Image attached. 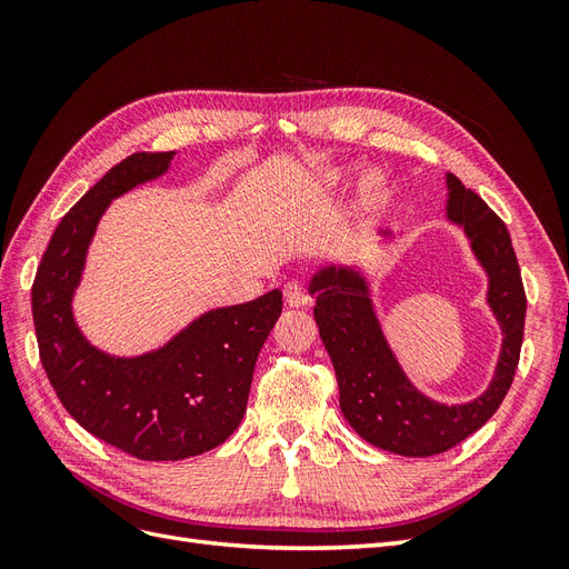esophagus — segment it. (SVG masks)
I'll use <instances>...</instances> for the list:
<instances>
[{"label":"esophagus","instance_id":"obj_1","mask_svg":"<svg viewBox=\"0 0 569 569\" xmlns=\"http://www.w3.org/2000/svg\"><path fill=\"white\" fill-rule=\"evenodd\" d=\"M282 291H284L287 306H291V308H301V306L308 303V295H306V289H303L301 282H287Z\"/></svg>","mask_w":569,"mask_h":569}]
</instances>
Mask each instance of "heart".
<instances>
[{
	"label": "heart",
	"instance_id": "1",
	"mask_svg": "<svg viewBox=\"0 0 569 569\" xmlns=\"http://www.w3.org/2000/svg\"><path fill=\"white\" fill-rule=\"evenodd\" d=\"M341 178H343V170H335V173L330 176L332 182H339ZM358 192H360V199H363L366 203H377L387 192L385 178L380 173H375V170H366L363 178H360V182H358Z\"/></svg>",
	"mask_w": 569,
	"mask_h": 569
}]
</instances>
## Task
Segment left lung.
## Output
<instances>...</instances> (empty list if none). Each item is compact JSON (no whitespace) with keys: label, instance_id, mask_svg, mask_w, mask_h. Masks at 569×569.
<instances>
[{"label":"left lung","instance_id":"obj_1","mask_svg":"<svg viewBox=\"0 0 569 569\" xmlns=\"http://www.w3.org/2000/svg\"><path fill=\"white\" fill-rule=\"evenodd\" d=\"M446 216L465 230L477 261L487 270V301L503 332L493 380L475 401L437 403L410 385L375 316L363 272L327 266L308 287L316 297L320 339L337 372L343 418L377 449L410 458L453 449L493 416L512 385L525 335L527 297L506 222L456 176L446 173Z\"/></svg>","mask_w":569,"mask_h":569}]
</instances>
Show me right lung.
Wrapping results in <instances>:
<instances>
[{"label":"right lung","mask_w":569,"mask_h":569,"mask_svg":"<svg viewBox=\"0 0 569 569\" xmlns=\"http://www.w3.org/2000/svg\"><path fill=\"white\" fill-rule=\"evenodd\" d=\"M176 151H137L113 166L49 239L32 282L42 368L71 418L140 460L211 451L242 422L258 351L282 313V291L216 308L166 347L116 358L94 349L73 318V291L97 222L111 199L163 176Z\"/></svg>","instance_id":"right-lung-1"}]
</instances>
